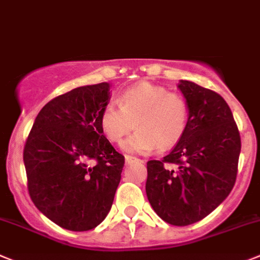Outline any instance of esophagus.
<instances>
[{
	"label": "esophagus",
	"instance_id": "obj_1",
	"mask_svg": "<svg viewBox=\"0 0 260 260\" xmlns=\"http://www.w3.org/2000/svg\"><path fill=\"white\" fill-rule=\"evenodd\" d=\"M125 163H127V165H132V163H142V160L139 158H136V156L125 155Z\"/></svg>",
	"mask_w": 260,
	"mask_h": 260
}]
</instances>
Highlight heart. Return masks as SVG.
<instances>
[{
	"label": "heart",
	"mask_w": 260,
	"mask_h": 260,
	"mask_svg": "<svg viewBox=\"0 0 260 260\" xmlns=\"http://www.w3.org/2000/svg\"><path fill=\"white\" fill-rule=\"evenodd\" d=\"M123 142L129 153H149L155 147L166 150L184 137L189 124V105L180 93L162 85L142 81L123 90L119 105L110 102L100 113V127L110 142Z\"/></svg>",
	"instance_id": "1"
}]
</instances>
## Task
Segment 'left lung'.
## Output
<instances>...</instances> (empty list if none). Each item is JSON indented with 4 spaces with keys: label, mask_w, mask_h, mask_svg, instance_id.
<instances>
[{
    "label": "left lung",
    "mask_w": 260,
    "mask_h": 260,
    "mask_svg": "<svg viewBox=\"0 0 260 260\" xmlns=\"http://www.w3.org/2000/svg\"><path fill=\"white\" fill-rule=\"evenodd\" d=\"M179 88L189 105L188 129L167 155L147 162L146 196L166 223L185 226L214 211L233 189L241 137L220 94L188 80Z\"/></svg>",
    "instance_id": "8db88e82"
}]
</instances>
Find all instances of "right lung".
I'll list each match as a JSON object with an SVG mask.
<instances>
[{"label":"right lung","mask_w":260,"mask_h":260,"mask_svg":"<svg viewBox=\"0 0 260 260\" xmlns=\"http://www.w3.org/2000/svg\"><path fill=\"white\" fill-rule=\"evenodd\" d=\"M110 84L79 86L53 98L35 119L23 150L32 202L57 225L95 228L113 206L124 156L100 127Z\"/></svg>","instance_id":"add662e5"}]
</instances>
